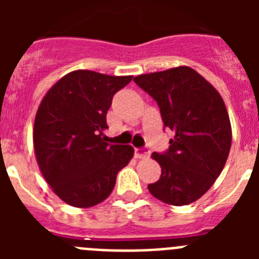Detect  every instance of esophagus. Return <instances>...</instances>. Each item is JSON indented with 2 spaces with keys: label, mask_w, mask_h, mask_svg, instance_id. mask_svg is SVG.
Wrapping results in <instances>:
<instances>
[{
  "label": "esophagus",
  "mask_w": 259,
  "mask_h": 259,
  "mask_svg": "<svg viewBox=\"0 0 259 259\" xmlns=\"http://www.w3.org/2000/svg\"><path fill=\"white\" fill-rule=\"evenodd\" d=\"M135 157H136L137 159L149 157V150L145 149V148H136V149H135Z\"/></svg>",
  "instance_id": "esophagus-1"
}]
</instances>
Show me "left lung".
Wrapping results in <instances>:
<instances>
[{"label":"left lung","mask_w":259,"mask_h":259,"mask_svg":"<svg viewBox=\"0 0 259 259\" xmlns=\"http://www.w3.org/2000/svg\"><path fill=\"white\" fill-rule=\"evenodd\" d=\"M134 81L157 101L164 127L174 132L168 150L152 154L162 174L148 189L174 206L197 201L221 175L230 154L232 130L223 98L188 66L139 75Z\"/></svg>","instance_id":"left-lung-1"}]
</instances>
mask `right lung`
Returning a JSON list of instances; mask_svg holds the SVG:
<instances>
[{
  "mask_svg": "<svg viewBox=\"0 0 259 259\" xmlns=\"http://www.w3.org/2000/svg\"><path fill=\"white\" fill-rule=\"evenodd\" d=\"M132 76L76 70L44 96L33 124L38 167L54 193L75 207H91L110 196L116 175L134 157L131 145L102 139L113 96Z\"/></svg>",
  "mask_w": 259,
  "mask_h": 259,
  "instance_id": "right-lung-1",
  "label": "right lung"
}]
</instances>
